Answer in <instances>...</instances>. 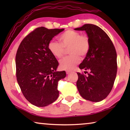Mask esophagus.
Listing matches in <instances>:
<instances>
[{"label": "esophagus", "mask_w": 130, "mask_h": 130, "mask_svg": "<svg viewBox=\"0 0 130 130\" xmlns=\"http://www.w3.org/2000/svg\"><path fill=\"white\" fill-rule=\"evenodd\" d=\"M70 72H71V71H70V70H66V73H67V74H69Z\"/></svg>", "instance_id": "1"}]
</instances>
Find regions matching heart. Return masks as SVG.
Segmentation results:
<instances>
[{
    "mask_svg": "<svg viewBox=\"0 0 130 130\" xmlns=\"http://www.w3.org/2000/svg\"><path fill=\"white\" fill-rule=\"evenodd\" d=\"M60 43L52 40L48 43V49L57 58L64 56L69 48L70 56L65 57L60 61L61 69L72 70L80 62V56L84 57L88 54L91 48V41L87 34H81L80 32L68 30L61 34Z\"/></svg>",
    "mask_w": 130,
    "mask_h": 130,
    "instance_id": "1",
    "label": "heart"
}]
</instances>
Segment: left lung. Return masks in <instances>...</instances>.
<instances>
[{
	"mask_svg": "<svg viewBox=\"0 0 130 130\" xmlns=\"http://www.w3.org/2000/svg\"><path fill=\"white\" fill-rule=\"evenodd\" d=\"M76 30H85L91 41L90 50L81 69L89 70L88 76L77 72L76 85L80 95L87 100L99 102L111 91L117 73V54L112 42L104 31L92 24H85Z\"/></svg>",
	"mask_w": 130,
	"mask_h": 130,
	"instance_id": "obj_1",
	"label": "left lung"
}]
</instances>
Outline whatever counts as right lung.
<instances>
[{"instance_id":"obj_1","label":"right lung","mask_w":130,"mask_h":130,"mask_svg":"<svg viewBox=\"0 0 130 130\" xmlns=\"http://www.w3.org/2000/svg\"><path fill=\"white\" fill-rule=\"evenodd\" d=\"M63 30L37 28L24 38L17 50L18 83L25 98L36 106H47L59 96L58 81L66 73L56 71L58 62L48 49V43Z\"/></svg>"}]
</instances>
